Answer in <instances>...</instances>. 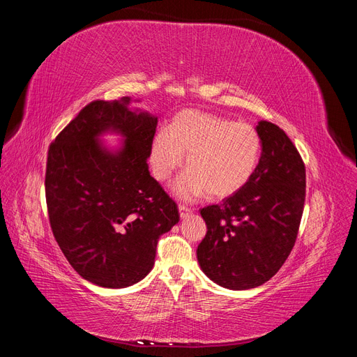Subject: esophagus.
Masks as SVG:
<instances>
[{
    "mask_svg": "<svg viewBox=\"0 0 357 357\" xmlns=\"http://www.w3.org/2000/svg\"><path fill=\"white\" fill-rule=\"evenodd\" d=\"M178 213H180V218H181L183 220H185V219L190 218L192 210L188 208V207H185V205H180V207H178Z\"/></svg>",
    "mask_w": 357,
    "mask_h": 357,
    "instance_id": "esophagus-1",
    "label": "esophagus"
}]
</instances>
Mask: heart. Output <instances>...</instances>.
Masks as SVG:
<instances>
[{
  "label": "heart",
  "mask_w": 357,
  "mask_h": 357,
  "mask_svg": "<svg viewBox=\"0 0 357 357\" xmlns=\"http://www.w3.org/2000/svg\"><path fill=\"white\" fill-rule=\"evenodd\" d=\"M188 171L172 188L181 199L193 201L208 193L225 199L240 192L255 174L261 156V138L247 123L198 110L174 116L168 131L155 135L150 167L156 180L167 181L183 165Z\"/></svg>",
  "instance_id": "b5f03b06"
}]
</instances>
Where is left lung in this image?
<instances>
[{
    "label": "left lung",
    "instance_id": "obj_1",
    "mask_svg": "<svg viewBox=\"0 0 357 357\" xmlns=\"http://www.w3.org/2000/svg\"><path fill=\"white\" fill-rule=\"evenodd\" d=\"M262 153L235 195L201 210L207 234L198 245L202 273L225 289L247 290L274 277L294 248L305 201V167L283 129L256 125Z\"/></svg>",
    "mask_w": 357,
    "mask_h": 357
}]
</instances>
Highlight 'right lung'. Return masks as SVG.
Masks as SVG:
<instances>
[{
	"mask_svg": "<svg viewBox=\"0 0 357 357\" xmlns=\"http://www.w3.org/2000/svg\"><path fill=\"white\" fill-rule=\"evenodd\" d=\"M131 102L123 96L86 105L47 156L53 235L74 271L107 289L142 282L155 265L160 235L180 219L149 171L158 117ZM105 135L121 143L107 145Z\"/></svg>",
	"mask_w": 357,
	"mask_h": 357,
	"instance_id": "1",
	"label": "right lung"
}]
</instances>
